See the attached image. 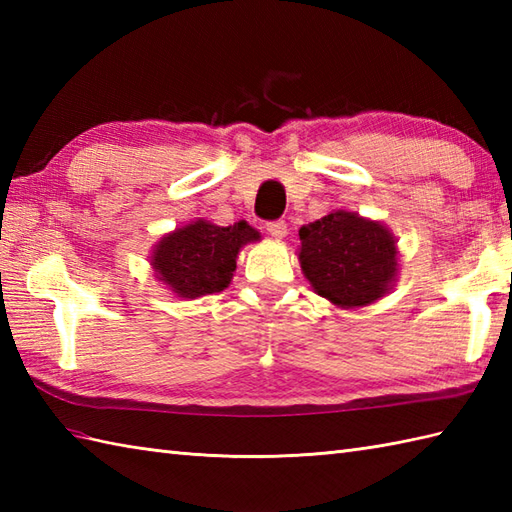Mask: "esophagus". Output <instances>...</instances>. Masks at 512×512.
Here are the masks:
<instances>
[{"mask_svg":"<svg viewBox=\"0 0 512 512\" xmlns=\"http://www.w3.org/2000/svg\"><path fill=\"white\" fill-rule=\"evenodd\" d=\"M266 231L273 235L275 239H284L288 235V224L284 220H277V222H268L266 224Z\"/></svg>","mask_w":512,"mask_h":512,"instance_id":"esophagus-1","label":"esophagus"}]
</instances>
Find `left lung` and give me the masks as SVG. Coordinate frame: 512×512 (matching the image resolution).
<instances>
[{
	"label": "left lung",
	"mask_w": 512,
	"mask_h": 512,
	"mask_svg": "<svg viewBox=\"0 0 512 512\" xmlns=\"http://www.w3.org/2000/svg\"><path fill=\"white\" fill-rule=\"evenodd\" d=\"M299 239L303 275L336 308L372 306L396 284L398 239L383 222L339 209L301 226Z\"/></svg>",
	"instance_id": "obj_1"
}]
</instances>
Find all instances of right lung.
Segmentation results:
<instances>
[{"label":"right lung","instance_id":"add662e5","mask_svg":"<svg viewBox=\"0 0 512 512\" xmlns=\"http://www.w3.org/2000/svg\"><path fill=\"white\" fill-rule=\"evenodd\" d=\"M262 233L248 222L217 226L198 217L176 231L162 235L151 248L154 277L180 299H198L222 292L233 281L237 255L255 244Z\"/></svg>","mask_w":512,"mask_h":512}]
</instances>
